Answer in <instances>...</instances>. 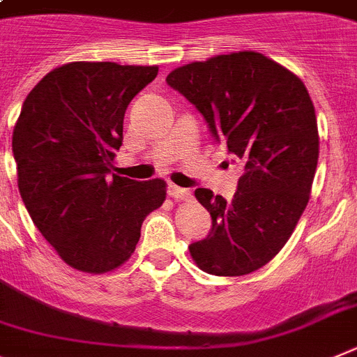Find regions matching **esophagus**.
<instances>
[{
  "instance_id": "esophagus-1",
  "label": "esophagus",
  "mask_w": 357,
  "mask_h": 357,
  "mask_svg": "<svg viewBox=\"0 0 357 357\" xmlns=\"http://www.w3.org/2000/svg\"><path fill=\"white\" fill-rule=\"evenodd\" d=\"M167 192H169V196L174 197L176 201H190L192 199L190 190H187V188H181V187H176V185H172V183L169 185Z\"/></svg>"
}]
</instances>
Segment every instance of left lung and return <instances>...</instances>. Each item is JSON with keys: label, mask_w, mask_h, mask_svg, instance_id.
<instances>
[{"label": "left lung", "mask_w": 357, "mask_h": 357, "mask_svg": "<svg viewBox=\"0 0 357 357\" xmlns=\"http://www.w3.org/2000/svg\"><path fill=\"white\" fill-rule=\"evenodd\" d=\"M241 167L231 199L197 188L210 234L188 246L203 271L241 277L268 264L307 206L318 165V123L298 77L257 52L217 55L167 77Z\"/></svg>", "instance_id": "obj_1"}]
</instances>
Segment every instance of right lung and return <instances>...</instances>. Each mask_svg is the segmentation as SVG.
Instances as JSON below:
<instances>
[{
    "label": "right lung",
    "mask_w": 357,
    "mask_h": 357,
    "mask_svg": "<svg viewBox=\"0 0 357 357\" xmlns=\"http://www.w3.org/2000/svg\"><path fill=\"white\" fill-rule=\"evenodd\" d=\"M158 66L70 63L37 82L12 135L17 187L33 225L71 268L105 273L135 252L163 179L113 174L129 102Z\"/></svg>",
    "instance_id": "1"
}]
</instances>
